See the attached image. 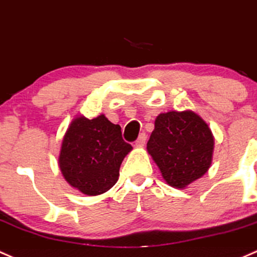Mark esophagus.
<instances>
[{"label":"esophagus","instance_id":"esophagus-1","mask_svg":"<svg viewBox=\"0 0 257 257\" xmlns=\"http://www.w3.org/2000/svg\"><path fill=\"white\" fill-rule=\"evenodd\" d=\"M145 142H147V134L142 133L139 136V138H138V139H137L136 145H137V147H144Z\"/></svg>","mask_w":257,"mask_h":257}]
</instances>
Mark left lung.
<instances>
[{
  "mask_svg": "<svg viewBox=\"0 0 257 257\" xmlns=\"http://www.w3.org/2000/svg\"><path fill=\"white\" fill-rule=\"evenodd\" d=\"M147 149L164 180L172 187L185 188L209 169L214 138L196 113L172 110L156 117Z\"/></svg>",
  "mask_w": 257,
  "mask_h": 257,
  "instance_id": "8db88e82",
  "label": "left lung"
}]
</instances>
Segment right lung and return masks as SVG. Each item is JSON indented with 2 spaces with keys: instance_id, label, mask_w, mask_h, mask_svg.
<instances>
[{
  "instance_id": "right-lung-1",
  "label": "right lung",
  "mask_w": 257,
  "mask_h": 257,
  "mask_svg": "<svg viewBox=\"0 0 257 257\" xmlns=\"http://www.w3.org/2000/svg\"><path fill=\"white\" fill-rule=\"evenodd\" d=\"M132 145L121 138L120 126L103 114L71 121L61 144L59 166L65 180L87 196L107 192L118 181L119 167Z\"/></svg>"
}]
</instances>
